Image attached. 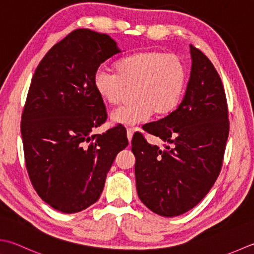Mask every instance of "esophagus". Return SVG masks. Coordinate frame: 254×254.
I'll return each instance as SVG.
<instances>
[{"label": "esophagus", "instance_id": "obj_1", "mask_svg": "<svg viewBox=\"0 0 254 254\" xmlns=\"http://www.w3.org/2000/svg\"><path fill=\"white\" fill-rule=\"evenodd\" d=\"M134 131H135V128H133V127H127V136L128 142H131Z\"/></svg>", "mask_w": 254, "mask_h": 254}]
</instances>
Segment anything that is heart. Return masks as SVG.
Wrapping results in <instances>:
<instances>
[{
    "label": "heart",
    "mask_w": 254,
    "mask_h": 254,
    "mask_svg": "<svg viewBox=\"0 0 254 254\" xmlns=\"http://www.w3.org/2000/svg\"><path fill=\"white\" fill-rule=\"evenodd\" d=\"M117 73L98 69L93 86L109 106H119L130 90L134 100L111 114L114 123L124 126L145 121L154 113L166 117L176 110L187 87V69L175 54L160 49L137 52L117 63Z\"/></svg>",
    "instance_id": "heart-1"
}]
</instances>
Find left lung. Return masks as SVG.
Returning a JSON list of instances; mask_svg holds the SVG:
<instances>
[{
    "instance_id": "8db88e82",
    "label": "left lung",
    "mask_w": 254,
    "mask_h": 254,
    "mask_svg": "<svg viewBox=\"0 0 254 254\" xmlns=\"http://www.w3.org/2000/svg\"><path fill=\"white\" fill-rule=\"evenodd\" d=\"M191 71L176 110L143 130L165 148L151 145L142 133L132 138L136 190L148 209L164 217L190 210L219 176L229 135L228 104L212 63L190 45Z\"/></svg>"
}]
</instances>
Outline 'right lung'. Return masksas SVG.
<instances>
[{"label": "right lung", "mask_w": 254, "mask_h": 254, "mask_svg": "<svg viewBox=\"0 0 254 254\" xmlns=\"http://www.w3.org/2000/svg\"><path fill=\"white\" fill-rule=\"evenodd\" d=\"M119 53L109 35L74 29L34 72L21 122L25 165L38 196L58 211L78 212L96 202L117 154L128 144L122 127L90 134L108 118L94 74Z\"/></svg>", "instance_id": "add662e5"}]
</instances>
